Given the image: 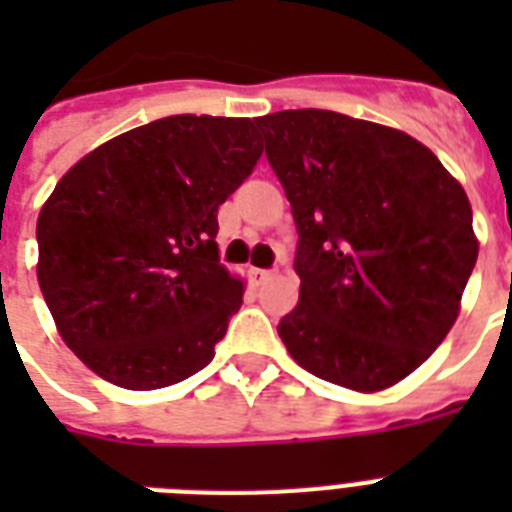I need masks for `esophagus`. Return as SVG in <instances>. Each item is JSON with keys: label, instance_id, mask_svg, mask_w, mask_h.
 <instances>
[{"label": "esophagus", "instance_id": "esophagus-1", "mask_svg": "<svg viewBox=\"0 0 512 512\" xmlns=\"http://www.w3.org/2000/svg\"><path fill=\"white\" fill-rule=\"evenodd\" d=\"M252 276H255V281H268L273 276L271 268H252Z\"/></svg>", "mask_w": 512, "mask_h": 512}]
</instances>
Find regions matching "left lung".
<instances>
[{
    "label": "left lung",
    "mask_w": 512,
    "mask_h": 512,
    "mask_svg": "<svg viewBox=\"0 0 512 512\" xmlns=\"http://www.w3.org/2000/svg\"><path fill=\"white\" fill-rule=\"evenodd\" d=\"M257 127L300 236V303L279 337L321 380L396 385L460 313L478 257L468 196L430 148L382 124L300 108Z\"/></svg>",
    "instance_id": "obj_1"
}]
</instances>
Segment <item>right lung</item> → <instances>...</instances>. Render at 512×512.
<instances>
[{"instance_id": "add662e5", "label": "right lung", "mask_w": 512, "mask_h": 512, "mask_svg": "<svg viewBox=\"0 0 512 512\" xmlns=\"http://www.w3.org/2000/svg\"><path fill=\"white\" fill-rule=\"evenodd\" d=\"M263 154L252 119L167 116L108 140L39 212V287L103 380L156 390L212 361L244 287L217 257V209Z\"/></svg>"}]
</instances>
